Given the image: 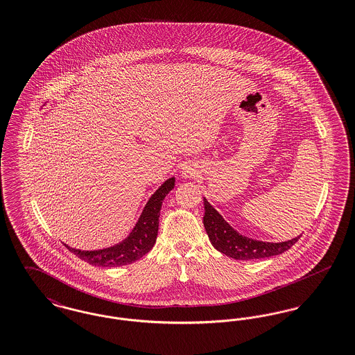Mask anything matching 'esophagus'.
Listing matches in <instances>:
<instances>
[{"instance_id":"obj_1","label":"esophagus","mask_w":355,"mask_h":355,"mask_svg":"<svg viewBox=\"0 0 355 355\" xmlns=\"http://www.w3.org/2000/svg\"><path fill=\"white\" fill-rule=\"evenodd\" d=\"M197 174H198L197 166L190 165V164L182 166V169H181V175H182L184 178H191V177H196Z\"/></svg>"}]
</instances>
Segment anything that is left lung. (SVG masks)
<instances>
[{
  "label": "left lung",
  "instance_id": "8db88e82",
  "mask_svg": "<svg viewBox=\"0 0 355 355\" xmlns=\"http://www.w3.org/2000/svg\"><path fill=\"white\" fill-rule=\"evenodd\" d=\"M203 205H205L203 226L211 245L220 253L234 259H241V261L262 259V258L282 254L288 250L301 236H295L285 242L257 241L238 233L205 197H203Z\"/></svg>",
  "mask_w": 355,
  "mask_h": 355
}]
</instances>
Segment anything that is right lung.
Listing matches in <instances>:
<instances>
[{
  "label": "right lung",
  "instance_id": "right-lung-1",
  "mask_svg": "<svg viewBox=\"0 0 355 355\" xmlns=\"http://www.w3.org/2000/svg\"><path fill=\"white\" fill-rule=\"evenodd\" d=\"M174 185L175 178L170 177L169 180H166L153 193L152 197L145 205L139 218L137 220L133 230L119 243L98 250H81L70 248L68 245L65 246L71 253L76 254L78 258L93 266L116 268L133 263L152 250L158 234L161 206L165 197L169 194L170 190L174 189Z\"/></svg>",
  "mask_w": 355,
  "mask_h": 355
}]
</instances>
